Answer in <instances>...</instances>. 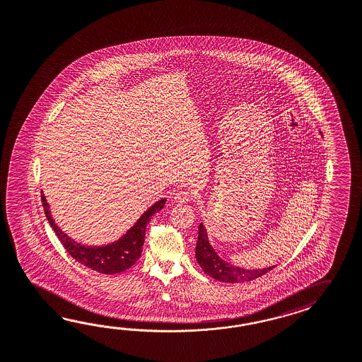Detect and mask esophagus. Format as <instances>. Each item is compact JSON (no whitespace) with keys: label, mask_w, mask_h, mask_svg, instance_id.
<instances>
[{"label":"esophagus","mask_w":362,"mask_h":362,"mask_svg":"<svg viewBox=\"0 0 362 362\" xmlns=\"http://www.w3.org/2000/svg\"><path fill=\"white\" fill-rule=\"evenodd\" d=\"M191 194L188 191H177V194H174V202L175 203L185 204L191 200Z\"/></svg>","instance_id":"esophagus-1"}]
</instances>
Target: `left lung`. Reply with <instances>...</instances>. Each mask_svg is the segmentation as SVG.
Here are the masks:
<instances>
[{"label": "left lung", "instance_id": "1", "mask_svg": "<svg viewBox=\"0 0 362 362\" xmlns=\"http://www.w3.org/2000/svg\"><path fill=\"white\" fill-rule=\"evenodd\" d=\"M194 255L197 263L200 264L205 274L213 277L214 280L230 284L251 281L274 269V267H268L263 269H245L222 260L214 251L212 245L209 243L206 229L204 228L203 223L199 225V238L196 243Z\"/></svg>", "mask_w": 362, "mask_h": 362}]
</instances>
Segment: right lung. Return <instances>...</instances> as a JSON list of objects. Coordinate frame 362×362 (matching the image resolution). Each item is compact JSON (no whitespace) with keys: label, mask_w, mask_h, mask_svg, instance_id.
I'll list each match as a JSON object with an SVG mask.
<instances>
[{"label":"right lung","mask_w":362,"mask_h":362,"mask_svg":"<svg viewBox=\"0 0 362 362\" xmlns=\"http://www.w3.org/2000/svg\"><path fill=\"white\" fill-rule=\"evenodd\" d=\"M42 203L45 208V217L51 228L73 259L99 274H115L131 268L139 260L145 240L146 225L149 223L151 217L165 206L166 199H160L157 203L153 204L122 238L106 246H85L68 237L53 220L43 191Z\"/></svg>","instance_id":"1"}]
</instances>
